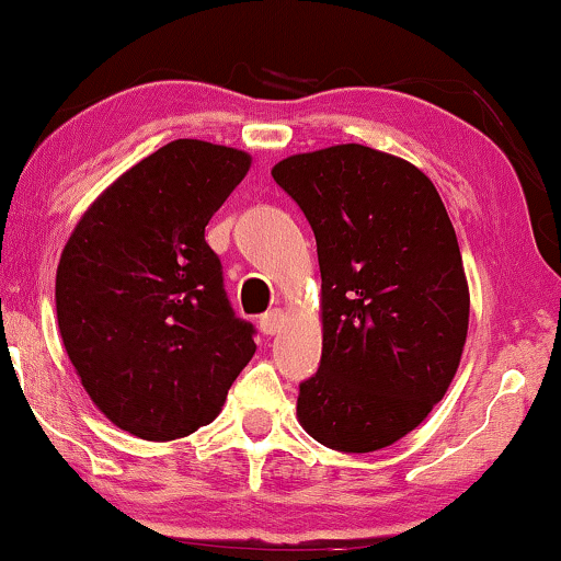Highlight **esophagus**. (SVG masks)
Returning a JSON list of instances; mask_svg holds the SVG:
<instances>
[{
	"instance_id": "34e87169",
	"label": "esophagus",
	"mask_w": 561,
	"mask_h": 561,
	"mask_svg": "<svg viewBox=\"0 0 561 561\" xmlns=\"http://www.w3.org/2000/svg\"><path fill=\"white\" fill-rule=\"evenodd\" d=\"M280 327H283V311L280 309H273V311H267V313H263V317H260V332H263V334L280 332Z\"/></svg>"
}]
</instances>
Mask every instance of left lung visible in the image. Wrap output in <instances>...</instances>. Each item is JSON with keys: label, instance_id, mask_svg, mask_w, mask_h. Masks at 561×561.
<instances>
[{"label": "left lung", "instance_id": "8db88e82", "mask_svg": "<svg viewBox=\"0 0 561 561\" xmlns=\"http://www.w3.org/2000/svg\"><path fill=\"white\" fill-rule=\"evenodd\" d=\"M321 271V363L298 386V421L363 455L413 432L447 393L470 324L455 227L434 183L388 152L334 145L280 160Z\"/></svg>", "mask_w": 561, "mask_h": 561}]
</instances>
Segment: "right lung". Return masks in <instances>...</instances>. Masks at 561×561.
I'll return each mask as SVG.
<instances>
[{
	"mask_svg": "<svg viewBox=\"0 0 561 561\" xmlns=\"http://www.w3.org/2000/svg\"><path fill=\"white\" fill-rule=\"evenodd\" d=\"M248 171V152L173 140L119 175L68 237L60 336L91 401L129 434H194L255 355V327L234 317L204 240Z\"/></svg>",
	"mask_w": 561,
	"mask_h": 561,
	"instance_id": "1",
	"label": "right lung"
}]
</instances>
